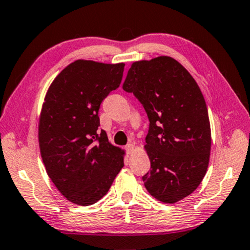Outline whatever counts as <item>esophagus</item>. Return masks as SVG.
<instances>
[{"label":"esophagus","instance_id":"esophagus-1","mask_svg":"<svg viewBox=\"0 0 250 250\" xmlns=\"http://www.w3.org/2000/svg\"><path fill=\"white\" fill-rule=\"evenodd\" d=\"M125 151H127L128 153H131L132 151H134V148H135V145L134 144H127L125 145Z\"/></svg>","mask_w":250,"mask_h":250}]
</instances>
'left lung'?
I'll list each match as a JSON object with an SVG mask.
<instances>
[{
	"mask_svg": "<svg viewBox=\"0 0 250 250\" xmlns=\"http://www.w3.org/2000/svg\"><path fill=\"white\" fill-rule=\"evenodd\" d=\"M122 88L134 94L149 120L145 188L158 200L175 204L200 185L209 164L210 123L200 88L167 56L134 62Z\"/></svg>",
	"mask_w": 250,
	"mask_h": 250,
	"instance_id": "8db88e82",
	"label": "left lung"
}]
</instances>
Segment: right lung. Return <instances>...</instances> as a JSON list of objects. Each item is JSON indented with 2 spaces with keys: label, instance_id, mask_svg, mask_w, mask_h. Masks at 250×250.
Wrapping results in <instances>:
<instances>
[{
  "label": "right lung",
  "instance_id": "right-lung-1",
  "mask_svg": "<svg viewBox=\"0 0 250 250\" xmlns=\"http://www.w3.org/2000/svg\"><path fill=\"white\" fill-rule=\"evenodd\" d=\"M125 64L76 61L53 80L40 116L39 143L48 176L73 204L104 197L123 167V151L99 130L98 111L119 88Z\"/></svg>",
  "mask_w": 250,
  "mask_h": 250
}]
</instances>
